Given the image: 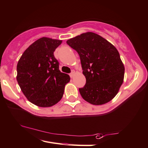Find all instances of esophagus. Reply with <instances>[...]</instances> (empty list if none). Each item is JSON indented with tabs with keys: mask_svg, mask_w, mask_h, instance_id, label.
Masks as SVG:
<instances>
[{
	"mask_svg": "<svg viewBox=\"0 0 148 148\" xmlns=\"http://www.w3.org/2000/svg\"><path fill=\"white\" fill-rule=\"evenodd\" d=\"M74 75H75V71H72L71 73L70 74V76H71V78H72V77H74Z\"/></svg>",
	"mask_w": 148,
	"mask_h": 148,
	"instance_id": "obj_1",
	"label": "esophagus"
}]
</instances>
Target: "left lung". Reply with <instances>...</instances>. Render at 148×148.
Segmentation results:
<instances>
[{
    "mask_svg": "<svg viewBox=\"0 0 148 148\" xmlns=\"http://www.w3.org/2000/svg\"><path fill=\"white\" fill-rule=\"evenodd\" d=\"M66 43L78 53L86 84L80 95L93 105H103L119 92L124 77V66L119 51L103 37L86 32Z\"/></svg>",
    "mask_w": 148,
    "mask_h": 148,
    "instance_id": "left-lung-1",
    "label": "left lung"
}]
</instances>
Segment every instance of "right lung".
I'll return each mask as SVG.
<instances>
[{"label":"right lung","instance_id":"1","mask_svg":"<svg viewBox=\"0 0 148 148\" xmlns=\"http://www.w3.org/2000/svg\"><path fill=\"white\" fill-rule=\"evenodd\" d=\"M61 40L42 37L26 49L18 61L17 81L21 90L37 106L51 107L62 98L70 76L59 69L53 52Z\"/></svg>","mask_w":148,"mask_h":148}]
</instances>
